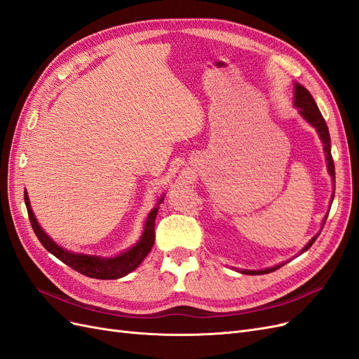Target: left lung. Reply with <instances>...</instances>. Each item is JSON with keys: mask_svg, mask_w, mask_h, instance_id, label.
Here are the masks:
<instances>
[{"mask_svg": "<svg viewBox=\"0 0 359 359\" xmlns=\"http://www.w3.org/2000/svg\"><path fill=\"white\" fill-rule=\"evenodd\" d=\"M293 99H295V100H293V104H295V107H298L299 115L304 119H306L309 124H311L314 128H316V132H318V135H319V137L322 140V144H323L325 157H327V168H328V172H330V175H331L332 182H334V186H335V170H334V160H332V156H331V139H330L328 126H327V123H325V119H323V116H322V114L319 111L316 102H314V99H313L311 94L309 93L307 88H304V86L299 85V83H295V95H293ZM332 201H334V193H332V196H331V203H332ZM327 219H328V214L325 215L323 224H325V222H327ZM316 238H318V235L313 236L311 241L302 248L301 253L307 252V250L313 245V243L316 241ZM283 265L285 264H280V265H276L273 268H266V269H260V271L243 269L241 273L243 274H250V276L268 274V273H273V271L281 268Z\"/></svg>", "mask_w": 359, "mask_h": 359, "instance_id": "8db88e82", "label": "left lung"}]
</instances>
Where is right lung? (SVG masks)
I'll return each instance as SVG.
<instances>
[{
    "mask_svg": "<svg viewBox=\"0 0 359 359\" xmlns=\"http://www.w3.org/2000/svg\"><path fill=\"white\" fill-rule=\"evenodd\" d=\"M24 198H25V205H27V211H28L32 231H34V233L37 235L41 245L45 247L49 253L58 257L61 262L69 265L74 271H78V273H81L86 277L99 278V280L121 278V277L132 273V271H135L140 264H142V260L147 257V255L151 252V248H153V245H154L156 217L158 212V205L161 203L163 199H165L161 196V199H158V202L156 205V208L151 210V212L147 217L144 233H142V236H140V240L132 248L126 250L124 253L118 255L115 257H100V256L72 253V252H69V250L60 247L57 243H53L52 238H49V235L43 231L40 224L37 223L36 215L31 210L27 191L24 194Z\"/></svg>",
    "mask_w": 359,
    "mask_h": 359,
    "instance_id": "obj_1",
    "label": "right lung"
}]
</instances>
